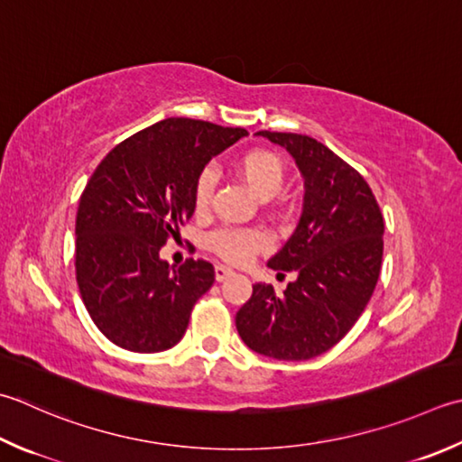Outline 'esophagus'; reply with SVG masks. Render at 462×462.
I'll list each match as a JSON object with an SVG mask.
<instances>
[{
  "mask_svg": "<svg viewBox=\"0 0 462 462\" xmlns=\"http://www.w3.org/2000/svg\"><path fill=\"white\" fill-rule=\"evenodd\" d=\"M232 274H234V270L228 268V266H224V264H216V268H214V276H216V280H218V282H222V280H226V278H230Z\"/></svg>",
  "mask_w": 462,
  "mask_h": 462,
  "instance_id": "esophagus-1",
  "label": "esophagus"
}]
</instances>
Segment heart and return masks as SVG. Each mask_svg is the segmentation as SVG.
<instances>
[{
    "label": "heart",
    "mask_w": 462,
    "mask_h": 462,
    "mask_svg": "<svg viewBox=\"0 0 462 462\" xmlns=\"http://www.w3.org/2000/svg\"><path fill=\"white\" fill-rule=\"evenodd\" d=\"M236 171L252 192L262 200L276 196L282 189L286 168L284 162L270 150H250L236 160ZM216 171L204 168L194 182V208L196 212H206L210 208L212 194L216 188ZM210 248L222 260L230 264H246V262L268 248V238L260 230H238L224 228L216 230L210 236Z\"/></svg>",
    "instance_id": "1"
}]
</instances>
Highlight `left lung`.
<instances>
[{"label":"left lung","mask_w":462,"mask_h":462,"mask_svg":"<svg viewBox=\"0 0 462 462\" xmlns=\"http://www.w3.org/2000/svg\"><path fill=\"white\" fill-rule=\"evenodd\" d=\"M258 135L291 152L304 176L300 222L268 262L298 278L282 296L273 284L252 286L236 328L258 355L309 360L345 338L365 312L383 264V212L366 180L322 142L268 130Z\"/></svg>","instance_id":"8db88e82"}]
</instances>
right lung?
Wrapping results in <instances>:
<instances>
[{
    "label": "right lung",
    "instance_id": "right-lung-1",
    "mask_svg": "<svg viewBox=\"0 0 462 462\" xmlns=\"http://www.w3.org/2000/svg\"><path fill=\"white\" fill-rule=\"evenodd\" d=\"M248 132L166 117L107 153L81 192L76 278L99 332L116 346L152 355L178 345L214 266H170L160 248L194 214V182L212 156Z\"/></svg>",
    "mask_w": 462,
    "mask_h": 462
}]
</instances>
